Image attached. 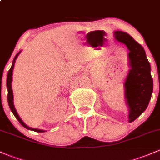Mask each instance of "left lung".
<instances>
[{
    "mask_svg": "<svg viewBox=\"0 0 160 160\" xmlns=\"http://www.w3.org/2000/svg\"><path fill=\"white\" fill-rule=\"evenodd\" d=\"M116 40L126 45L130 69L124 82L125 98L129 107V122H133L147 109L153 89L150 65L140 44L127 32L115 31Z\"/></svg>",
    "mask_w": 160,
    "mask_h": 160,
    "instance_id": "obj_1",
    "label": "left lung"
}]
</instances>
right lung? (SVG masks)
Segmentation results:
<instances>
[{
	"instance_id": "obj_1",
	"label": "right lung",
	"mask_w": 160,
	"mask_h": 160,
	"mask_svg": "<svg viewBox=\"0 0 160 160\" xmlns=\"http://www.w3.org/2000/svg\"><path fill=\"white\" fill-rule=\"evenodd\" d=\"M21 51H20L18 54L15 56L14 59H13V63H12V66L10 68V70L8 71V78H7V87H8V104H9V107L11 108L12 113H13V115L15 116V118L18 120V121L20 122V124L22 125L23 127H24L25 128L28 129V130H32V131H36V132H39V133H42V132H45V130H39V129H36V128H30V127L27 126V124H25L23 123V121L20 119V118L19 117V115L17 112L16 109H15L14 107V104H13V91H12V86H11V82H12V75H13V67H14V63L15 61H16L17 58L19 56Z\"/></svg>"
}]
</instances>
